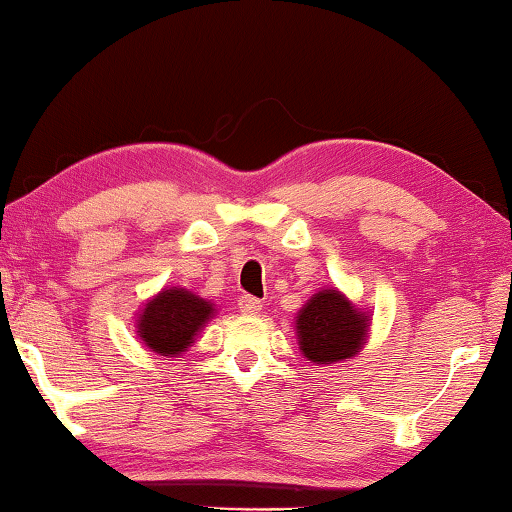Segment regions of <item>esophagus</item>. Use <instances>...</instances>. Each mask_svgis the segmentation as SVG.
Returning a JSON list of instances; mask_svg holds the SVG:
<instances>
[{"label": "esophagus", "mask_w": 512, "mask_h": 512, "mask_svg": "<svg viewBox=\"0 0 512 512\" xmlns=\"http://www.w3.org/2000/svg\"><path fill=\"white\" fill-rule=\"evenodd\" d=\"M237 305H239L241 314H246V316H257L259 311H262V302H259L257 298H250V296H241Z\"/></svg>", "instance_id": "esophagus-1"}]
</instances>
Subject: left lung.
<instances>
[{
	"label": "left lung",
	"instance_id": "obj_1",
	"mask_svg": "<svg viewBox=\"0 0 512 512\" xmlns=\"http://www.w3.org/2000/svg\"><path fill=\"white\" fill-rule=\"evenodd\" d=\"M372 314L336 287L320 289L293 320L302 357L314 366L354 359L368 343Z\"/></svg>",
	"mask_w": 512,
	"mask_h": 512
}]
</instances>
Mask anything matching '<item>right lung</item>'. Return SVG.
<instances>
[{
    "instance_id": "obj_1",
    "label": "right lung",
    "mask_w": 512,
    "mask_h": 512,
    "mask_svg": "<svg viewBox=\"0 0 512 512\" xmlns=\"http://www.w3.org/2000/svg\"><path fill=\"white\" fill-rule=\"evenodd\" d=\"M214 314L212 300L185 287H164L135 314V332L144 348L160 357H183Z\"/></svg>"
}]
</instances>
